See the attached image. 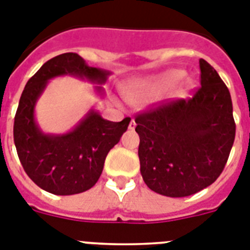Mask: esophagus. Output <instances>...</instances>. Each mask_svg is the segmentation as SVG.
Instances as JSON below:
<instances>
[{
	"label": "esophagus",
	"mask_w": 250,
	"mask_h": 250,
	"mask_svg": "<svg viewBox=\"0 0 250 250\" xmlns=\"http://www.w3.org/2000/svg\"><path fill=\"white\" fill-rule=\"evenodd\" d=\"M128 128H129V129H132V131H133V129L136 128V122H135V119H132V121L129 122Z\"/></svg>",
	"instance_id": "1"
}]
</instances>
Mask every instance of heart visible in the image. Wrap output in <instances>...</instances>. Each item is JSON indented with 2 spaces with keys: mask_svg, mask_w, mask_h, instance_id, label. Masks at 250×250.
<instances>
[{
  "mask_svg": "<svg viewBox=\"0 0 250 250\" xmlns=\"http://www.w3.org/2000/svg\"><path fill=\"white\" fill-rule=\"evenodd\" d=\"M184 72L180 70H170L167 72L142 80L133 87L127 95V99L131 103H144L156 99L157 96L171 89L184 79Z\"/></svg>",
  "mask_w": 250,
  "mask_h": 250,
  "instance_id": "1",
  "label": "heart"
}]
</instances>
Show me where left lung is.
<instances>
[{
  "label": "left lung",
  "mask_w": 250,
  "mask_h": 250,
  "mask_svg": "<svg viewBox=\"0 0 250 250\" xmlns=\"http://www.w3.org/2000/svg\"><path fill=\"white\" fill-rule=\"evenodd\" d=\"M201 87L136 117L144 182L167 197H187L222 173L235 138L229 89L208 62L200 60Z\"/></svg>",
  "instance_id": "left-lung-1"
}]
</instances>
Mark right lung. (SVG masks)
<instances>
[{
    "label": "right lung",
    "instance_id": "1",
    "mask_svg": "<svg viewBox=\"0 0 250 250\" xmlns=\"http://www.w3.org/2000/svg\"><path fill=\"white\" fill-rule=\"evenodd\" d=\"M66 75L95 83V93L104 98L102 85L112 72L90 67L76 53H63L47 61L25 85L14 123L15 146L25 173L42 189L57 196L77 194L95 186L106 155L131 122V118L106 121L91 108L66 133L42 131L35 119L38 99L50 80Z\"/></svg>",
    "mask_w": 250,
    "mask_h": 250
}]
</instances>
